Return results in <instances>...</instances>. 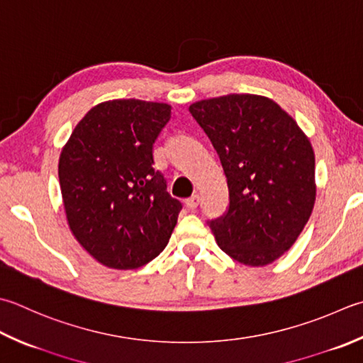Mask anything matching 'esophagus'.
Segmentation results:
<instances>
[{
	"label": "esophagus",
	"instance_id": "1",
	"mask_svg": "<svg viewBox=\"0 0 363 363\" xmlns=\"http://www.w3.org/2000/svg\"><path fill=\"white\" fill-rule=\"evenodd\" d=\"M198 204H200V195H191L186 200V206L189 209H196Z\"/></svg>",
	"mask_w": 363,
	"mask_h": 363
}]
</instances>
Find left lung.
Segmentation results:
<instances>
[{"mask_svg":"<svg viewBox=\"0 0 363 363\" xmlns=\"http://www.w3.org/2000/svg\"><path fill=\"white\" fill-rule=\"evenodd\" d=\"M189 110L228 181V212L209 223L218 247L240 264H271L294 245L313 211L315 152L308 137L264 96L204 99Z\"/></svg>","mask_w":363,"mask_h":363,"instance_id":"8db88e82","label":"left lung"}]
</instances>
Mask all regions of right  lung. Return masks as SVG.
<instances>
[{"label":"right lung","instance_id":"add662e5","mask_svg":"<svg viewBox=\"0 0 363 363\" xmlns=\"http://www.w3.org/2000/svg\"><path fill=\"white\" fill-rule=\"evenodd\" d=\"M172 106L138 99L97 104L75 125L58 163L70 231L101 264L129 271L167 247L182 204L152 167Z\"/></svg>","mask_w":363,"mask_h":363}]
</instances>
